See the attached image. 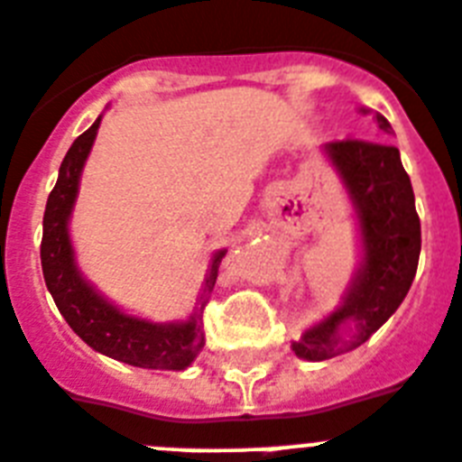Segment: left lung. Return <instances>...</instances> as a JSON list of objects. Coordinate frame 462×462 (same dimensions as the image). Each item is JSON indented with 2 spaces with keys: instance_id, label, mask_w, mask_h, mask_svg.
I'll use <instances>...</instances> for the list:
<instances>
[{
  "instance_id": "8db88e82",
  "label": "left lung",
  "mask_w": 462,
  "mask_h": 462,
  "mask_svg": "<svg viewBox=\"0 0 462 462\" xmlns=\"http://www.w3.org/2000/svg\"><path fill=\"white\" fill-rule=\"evenodd\" d=\"M376 124L381 133L393 135L383 114H376ZM325 152L353 200L362 263L341 306L291 344L299 357L310 362L365 344L400 309L420 254V219L400 149L376 140H337L327 142ZM346 324L354 327L350 337L343 334Z\"/></svg>"
}]
</instances>
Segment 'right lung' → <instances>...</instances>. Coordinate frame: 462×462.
Instances as JSON below:
<instances>
[{"label":"right lung","instance_id":"1","mask_svg":"<svg viewBox=\"0 0 462 462\" xmlns=\"http://www.w3.org/2000/svg\"><path fill=\"white\" fill-rule=\"evenodd\" d=\"M100 128V116L86 133L72 142L69 152L60 163L58 182L46 200L42 236V271L46 287L60 315L72 327L74 334L97 353L114 357L125 365L142 369H187L193 357L205 346V334L200 329V313L205 309L208 294L215 287L217 269L224 252L212 257L210 271L205 278L200 309L184 322H149L118 310L114 303L102 297L96 287L81 275L74 262V250L69 243V215L79 193V177L84 171L93 140Z\"/></svg>","mask_w":462,"mask_h":462}]
</instances>
